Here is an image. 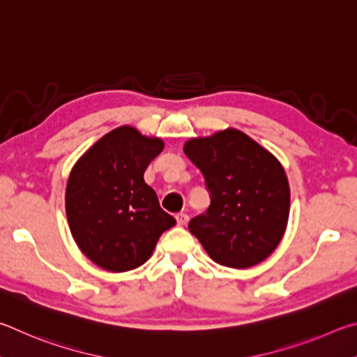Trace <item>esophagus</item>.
<instances>
[{
  "label": "esophagus",
  "instance_id": "obj_1",
  "mask_svg": "<svg viewBox=\"0 0 357 357\" xmlns=\"http://www.w3.org/2000/svg\"><path fill=\"white\" fill-rule=\"evenodd\" d=\"M175 220H177L178 226H186V224H188V221H190V216L183 213V211H180V213L175 215Z\"/></svg>",
  "mask_w": 357,
  "mask_h": 357
}]
</instances>
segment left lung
Instances as JSON below:
<instances>
[{"label": "left lung", "mask_w": 357, "mask_h": 357, "mask_svg": "<svg viewBox=\"0 0 357 357\" xmlns=\"http://www.w3.org/2000/svg\"><path fill=\"white\" fill-rule=\"evenodd\" d=\"M210 192L207 211L190 221V232L216 264L249 268L271 255L282 240L290 210L284 167L238 130H224L185 144Z\"/></svg>", "instance_id": "8db88e82"}]
</instances>
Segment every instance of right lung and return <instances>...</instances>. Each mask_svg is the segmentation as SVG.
Returning <instances> with one entry per match:
<instances>
[{
    "label": "right lung",
    "mask_w": 357,
    "mask_h": 357,
    "mask_svg": "<svg viewBox=\"0 0 357 357\" xmlns=\"http://www.w3.org/2000/svg\"><path fill=\"white\" fill-rule=\"evenodd\" d=\"M162 147L158 137L121 127L93 144L72 169L68 226L86 257L105 270L122 273L146 264L161 234L175 224L144 182Z\"/></svg>",
    "instance_id": "add662e5"
}]
</instances>
